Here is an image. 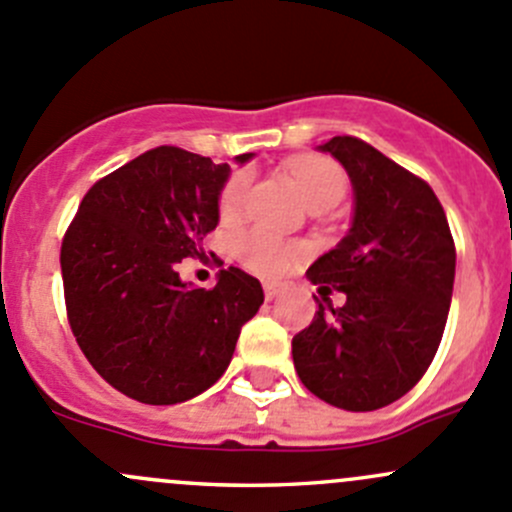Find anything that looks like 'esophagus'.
I'll return each mask as SVG.
<instances>
[{
    "label": "esophagus",
    "instance_id": "34e87169",
    "mask_svg": "<svg viewBox=\"0 0 512 512\" xmlns=\"http://www.w3.org/2000/svg\"><path fill=\"white\" fill-rule=\"evenodd\" d=\"M263 293H266V300H276L281 295V286H276V283H263Z\"/></svg>",
    "mask_w": 512,
    "mask_h": 512
}]
</instances>
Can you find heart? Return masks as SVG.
Instances as JSON below:
<instances>
[{
    "instance_id": "b5f03b06",
    "label": "heart",
    "mask_w": 512,
    "mask_h": 512,
    "mask_svg": "<svg viewBox=\"0 0 512 512\" xmlns=\"http://www.w3.org/2000/svg\"><path fill=\"white\" fill-rule=\"evenodd\" d=\"M286 167L310 207L323 202L337 204L342 199V194H345V172L333 160H328V157H295V160H288ZM249 187L251 175L246 170L234 172L229 177V182L224 184V189L219 194L221 219L231 221L239 217L246 204V197H249ZM300 254H303L300 246L288 244V241L278 239L276 234L263 229L249 231V234L239 236V241H236V256H239V261L249 271L266 278L283 276L298 261Z\"/></svg>"
}]
</instances>
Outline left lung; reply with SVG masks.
<instances>
[{
    "instance_id": "1",
    "label": "left lung",
    "mask_w": 512,
    "mask_h": 512,
    "mask_svg": "<svg viewBox=\"0 0 512 512\" xmlns=\"http://www.w3.org/2000/svg\"><path fill=\"white\" fill-rule=\"evenodd\" d=\"M318 150L345 167L355 204L340 244L305 273L320 300L313 323L293 337V365L323 402L374 412L429 370L449 318L456 249L424 179L350 135ZM330 290L346 293L342 309L332 308Z\"/></svg>"
}]
</instances>
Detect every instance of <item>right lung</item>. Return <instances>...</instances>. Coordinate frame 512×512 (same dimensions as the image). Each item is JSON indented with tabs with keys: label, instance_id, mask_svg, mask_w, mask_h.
I'll return each instance as SVG.
<instances>
[{
	"label": "right lung",
	"instance_id": "obj_1",
	"mask_svg": "<svg viewBox=\"0 0 512 512\" xmlns=\"http://www.w3.org/2000/svg\"><path fill=\"white\" fill-rule=\"evenodd\" d=\"M251 152L236 157L239 165ZM229 165L162 145L98 179L61 246L68 323L100 377L142 404H179L226 372L263 288L229 266L212 291L184 283L219 224Z\"/></svg>",
	"mask_w": 512,
	"mask_h": 512
}]
</instances>
